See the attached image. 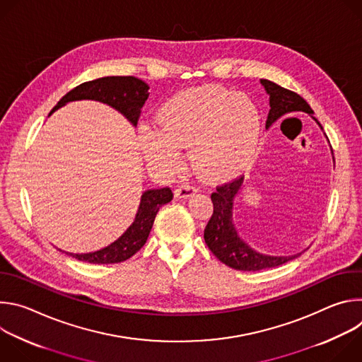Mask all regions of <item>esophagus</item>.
<instances>
[{"label": "esophagus", "mask_w": 362, "mask_h": 362, "mask_svg": "<svg viewBox=\"0 0 362 362\" xmlns=\"http://www.w3.org/2000/svg\"><path fill=\"white\" fill-rule=\"evenodd\" d=\"M197 192V187L194 185H189V183H183V185H179L175 190V196L177 199H187L190 196H193L194 193Z\"/></svg>", "instance_id": "obj_1"}]
</instances>
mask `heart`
<instances>
[{
  "label": "heart",
  "instance_id": "heart-1",
  "mask_svg": "<svg viewBox=\"0 0 362 362\" xmlns=\"http://www.w3.org/2000/svg\"><path fill=\"white\" fill-rule=\"evenodd\" d=\"M259 136L261 112L249 95L206 86L170 98L159 127L141 126L140 146L148 163L166 170L179 166V148H190L196 172L219 180L249 163Z\"/></svg>",
  "mask_w": 362,
  "mask_h": 362
}]
</instances>
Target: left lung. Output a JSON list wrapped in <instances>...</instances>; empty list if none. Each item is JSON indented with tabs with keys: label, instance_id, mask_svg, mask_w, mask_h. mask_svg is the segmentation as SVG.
<instances>
[{
	"label": "left lung",
	"instance_id": "1",
	"mask_svg": "<svg viewBox=\"0 0 362 362\" xmlns=\"http://www.w3.org/2000/svg\"><path fill=\"white\" fill-rule=\"evenodd\" d=\"M267 93L269 94L271 110L267 120V127L281 119L284 115L293 112H303L314 115L311 106L295 91L284 88L274 81L261 80ZM317 120V119H315ZM320 124V123H318ZM321 126V124H320ZM322 129V127H321ZM243 183V176L236 177L228 183L216 186V190L211 194L214 203V214L204 228V242L212 253L221 262L229 268L238 271H262L275 268L295 259L298 255L292 256H269L249 247L236 233L232 223V204L233 197L239 192Z\"/></svg>",
	"mask_w": 362,
	"mask_h": 362
}]
</instances>
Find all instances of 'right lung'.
<instances>
[{"mask_svg":"<svg viewBox=\"0 0 362 362\" xmlns=\"http://www.w3.org/2000/svg\"><path fill=\"white\" fill-rule=\"evenodd\" d=\"M148 86L133 76H113L101 77L93 81H86L71 91H69L51 110L60 109L69 101L74 100H97L115 107L124 115L133 126L137 124L141 107L148 97ZM49 113V115H51ZM173 199V193L169 187L151 189L143 193L139 211L132 226L112 245L91 253H69L78 261L88 264H119L127 261L136 252H139L146 243L151 230L154 218L163 204Z\"/></svg>","mask_w":362,"mask_h":362,"instance_id":"right-lung-1","label":"right lung"}]
</instances>
